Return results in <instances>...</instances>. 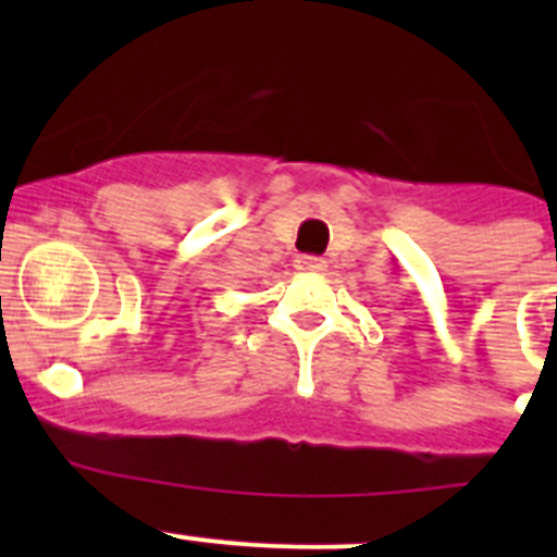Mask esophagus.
Returning <instances> with one entry per match:
<instances>
[{"label":"esophagus","mask_w":557,"mask_h":557,"mask_svg":"<svg viewBox=\"0 0 557 557\" xmlns=\"http://www.w3.org/2000/svg\"><path fill=\"white\" fill-rule=\"evenodd\" d=\"M296 267H299L301 272H325V261L318 256H301L299 261H296Z\"/></svg>","instance_id":"34e87169"}]
</instances>
